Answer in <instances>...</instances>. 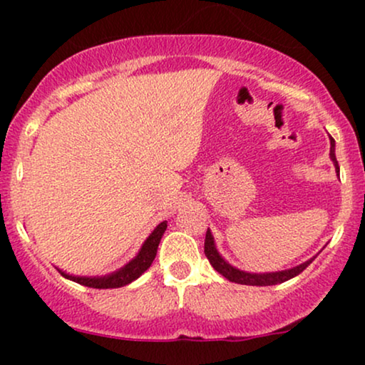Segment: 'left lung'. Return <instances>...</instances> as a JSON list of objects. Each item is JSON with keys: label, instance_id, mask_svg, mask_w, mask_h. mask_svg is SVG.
Segmentation results:
<instances>
[{"label": "left lung", "instance_id": "8db88e82", "mask_svg": "<svg viewBox=\"0 0 365 365\" xmlns=\"http://www.w3.org/2000/svg\"><path fill=\"white\" fill-rule=\"evenodd\" d=\"M331 138V136H329ZM332 159L334 166H336V173L339 174V164L336 159V141L331 138V154H329ZM204 254L211 262V266L216 269L219 274H222L227 281L236 282V284H244V286H274V284H281L286 282L289 279L296 277L297 274H301L304 269H306L309 264H311L316 256L309 261L299 264V266L292 267V269H286V271H277V272H264V274H256V272H246L241 271V269H236L234 266H231L226 259H224L221 254L217 252L216 249V242H214V237L211 231L207 229L206 232V241H204Z\"/></svg>", "mask_w": 365, "mask_h": 365}]
</instances>
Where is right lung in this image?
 <instances>
[{
  "label": "right lung",
  "instance_id": "right-lung-1",
  "mask_svg": "<svg viewBox=\"0 0 365 365\" xmlns=\"http://www.w3.org/2000/svg\"><path fill=\"white\" fill-rule=\"evenodd\" d=\"M168 227V221H163L161 224H158L156 229L149 234V237L144 241V244L139 249V252L136 254V257L131 259L126 266H123L118 271H114L111 274H106V276L101 277H86V276H73V274H66L61 269H58L59 274L63 277L69 279V281L81 284V286L86 287H93V289H116V287H123L126 284L136 281V279L141 276L144 271H148L149 266H151L154 257H156L158 252V246L161 242V237L164 231Z\"/></svg>",
  "mask_w": 365,
  "mask_h": 365
}]
</instances>
